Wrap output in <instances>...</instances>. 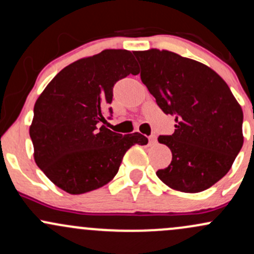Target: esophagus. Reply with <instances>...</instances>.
Here are the masks:
<instances>
[{"label": "esophagus", "instance_id": "obj_1", "mask_svg": "<svg viewBox=\"0 0 254 254\" xmlns=\"http://www.w3.org/2000/svg\"><path fill=\"white\" fill-rule=\"evenodd\" d=\"M156 142V136L155 135H151L149 136V143L150 144H154Z\"/></svg>", "mask_w": 254, "mask_h": 254}]
</instances>
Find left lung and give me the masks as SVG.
I'll return each instance as SVG.
<instances>
[{
    "mask_svg": "<svg viewBox=\"0 0 254 254\" xmlns=\"http://www.w3.org/2000/svg\"><path fill=\"white\" fill-rule=\"evenodd\" d=\"M141 80L176 130L157 141L172 151L168 167L156 172L177 191L196 193L228 173L244 144V113L223 78L205 64L167 50L133 52Z\"/></svg>",
    "mask_w": 254,
    "mask_h": 254,
    "instance_id": "1",
    "label": "left lung"
}]
</instances>
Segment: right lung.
I'll use <instances>...</instances> for the list:
<instances>
[{
    "label": "right lung",
    "instance_id": "add662e5",
    "mask_svg": "<svg viewBox=\"0 0 254 254\" xmlns=\"http://www.w3.org/2000/svg\"><path fill=\"white\" fill-rule=\"evenodd\" d=\"M138 72L130 51L104 50L62 69L37 99L30 127L34 161L63 191L81 194L106 185L127 149L148 143L138 132L123 136L101 125L113 86Z\"/></svg>",
    "mask_w": 254,
    "mask_h": 254
}]
</instances>
